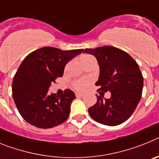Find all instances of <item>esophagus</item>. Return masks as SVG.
I'll return each instance as SVG.
<instances>
[{
  "mask_svg": "<svg viewBox=\"0 0 159 159\" xmlns=\"http://www.w3.org/2000/svg\"><path fill=\"white\" fill-rule=\"evenodd\" d=\"M84 94H81V93H75V96L76 97H83Z\"/></svg>",
  "mask_w": 159,
  "mask_h": 159,
  "instance_id": "1",
  "label": "esophagus"
}]
</instances>
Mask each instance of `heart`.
<instances>
[{"mask_svg": "<svg viewBox=\"0 0 159 159\" xmlns=\"http://www.w3.org/2000/svg\"><path fill=\"white\" fill-rule=\"evenodd\" d=\"M94 58L90 56V55H83L80 57V61L81 64H84L85 63L88 62V61H91V60H93ZM90 84L89 80H87V79H83V80H79L75 81L73 83V88L75 90H76L77 92H84L87 89L88 86Z\"/></svg>", "mask_w": 159, "mask_h": 159, "instance_id": "obj_1", "label": "heart"}]
</instances>
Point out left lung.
<instances>
[{
    "instance_id": "obj_1",
    "label": "left lung",
    "mask_w": 159,
    "mask_h": 159,
    "mask_svg": "<svg viewBox=\"0 0 159 159\" xmlns=\"http://www.w3.org/2000/svg\"><path fill=\"white\" fill-rule=\"evenodd\" d=\"M84 52L95 56L100 71L95 85L101 95H96V103L88 113L102 124H121L131 116L141 99L143 76L139 64L128 53L111 46L87 48ZM107 91L111 92V98L103 99Z\"/></svg>"
}]
</instances>
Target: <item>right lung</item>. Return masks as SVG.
<instances>
[{
    "label": "right lung",
    "instance_id": "obj_1",
    "mask_svg": "<svg viewBox=\"0 0 159 159\" xmlns=\"http://www.w3.org/2000/svg\"><path fill=\"white\" fill-rule=\"evenodd\" d=\"M84 49L62 51L43 47L32 52L20 65L12 81V98L25 121L39 128L61 124L69 116L70 107L75 95L67 89L60 96L48 95L49 87L57 77H62L64 67Z\"/></svg>",
    "mask_w": 159,
    "mask_h": 159
}]
</instances>
